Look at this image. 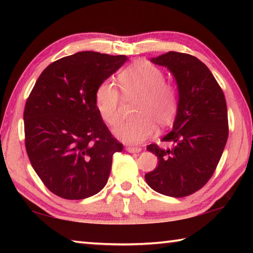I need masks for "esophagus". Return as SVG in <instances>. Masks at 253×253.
Returning a JSON list of instances; mask_svg holds the SVG:
<instances>
[{
    "instance_id": "esophagus-1",
    "label": "esophagus",
    "mask_w": 253,
    "mask_h": 253,
    "mask_svg": "<svg viewBox=\"0 0 253 253\" xmlns=\"http://www.w3.org/2000/svg\"><path fill=\"white\" fill-rule=\"evenodd\" d=\"M126 151H127L128 153H139L140 151H142V148H140V147L127 146V147H126Z\"/></svg>"
}]
</instances>
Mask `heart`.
<instances>
[{
	"mask_svg": "<svg viewBox=\"0 0 253 253\" xmlns=\"http://www.w3.org/2000/svg\"><path fill=\"white\" fill-rule=\"evenodd\" d=\"M119 87L125 98H137L136 118L124 122L114 129V135L127 144H140L156 130V125L166 127L176 116L178 97L172 84L152 63L138 61L118 76ZM96 108L110 126L121 119V93L114 84L104 81L95 93Z\"/></svg>",
	"mask_w": 253,
	"mask_h": 253,
	"instance_id": "1",
	"label": "heart"
}]
</instances>
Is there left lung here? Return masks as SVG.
Listing matches in <instances>:
<instances>
[{
	"label": "left lung",
	"mask_w": 253,
	"mask_h": 253,
	"mask_svg": "<svg viewBox=\"0 0 253 253\" xmlns=\"http://www.w3.org/2000/svg\"><path fill=\"white\" fill-rule=\"evenodd\" d=\"M151 62L173 75L178 106L172 130L162 138L172 147L147 146L158 165L145 179L158 193L184 198L208 183L223 153L229 135L224 93L209 68L193 55L169 51Z\"/></svg>",
	"instance_id": "8db88e82"
}]
</instances>
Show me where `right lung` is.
<instances>
[{"mask_svg":"<svg viewBox=\"0 0 253 253\" xmlns=\"http://www.w3.org/2000/svg\"><path fill=\"white\" fill-rule=\"evenodd\" d=\"M127 60L93 51L68 55L46 67L30 93L25 148L38 176L60 198H90L108 181L123 144L102 122L95 93Z\"/></svg>","mask_w":253,"mask_h":253,"instance_id":"1","label":"right lung"}]
</instances>
